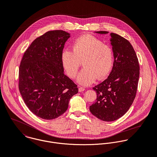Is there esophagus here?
Returning <instances> with one entry per match:
<instances>
[{"label": "esophagus", "instance_id": "obj_1", "mask_svg": "<svg viewBox=\"0 0 157 157\" xmlns=\"http://www.w3.org/2000/svg\"><path fill=\"white\" fill-rule=\"evenodd\" d=\"M84 90H85V88H83V87H82V86H80V87L78 88V91H79L80 92L83 91Z\"/></svg>", "mask_w": 157, "mask_h": 157}]
</instances>
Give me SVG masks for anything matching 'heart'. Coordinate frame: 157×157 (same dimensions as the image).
Segmentation results:
<instances>
[{"label":"heart","mask_w":157,"mask_h":157,"mask_svg":"<svg viewBox=\"0 0 157 157\" xmlns=\"http://www.w3.org/2000/svg\"><path fill=\"white\" fill-rule=\"evenodd\" d=\"M72 51H63L61 64L67 75L73 78L82 62L84 68L77 78V82L82 85H88L96 77L102 80L112 70L114 59L113 48L94 36L85 35L79 37L74 41Z\"/></svg>","instance_id":"b5f03b06"}]
</instances>
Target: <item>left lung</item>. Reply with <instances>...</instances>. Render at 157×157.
Masks as SVG:
<instances>
[{"label": "left lung", "mask_w": 157, "mask_h": 157, "mask_svg": "<svg viewBox=\"0 0 157 157\" xmlns=\"http://www.w3.org/2000/svg\"><path fill=\"white\" fill-rule=\"evenodd\" d=\"M110 35L113 66L108 78L93 88L97 99L90 106L91 113L104 121L117 120L129 109L136 97L140 77L138 59L130 42L116 33Z\"/></svg>", "instance_id": "left-lung-1"}]
</instances>
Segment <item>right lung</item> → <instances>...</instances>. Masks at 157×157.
<instances>
[{"instance_id":"add662e5","label":"right lung","mask_w":157,"mask_h":157,"mask_svg":"<svg viewBox=\"0 0 157 157\" xmlns=\"http://www.w3.org/2000/svg\"><path fill=\"white\" fill-rule=\"evenodd\" d=\"M70 37L63 30H51L35 39L24 53L19 70V90L29 109L51 120L62 115L77 85L63 71L61 55Z\"/></svg>"}]
</instances>
